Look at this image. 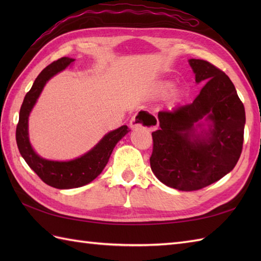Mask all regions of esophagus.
Masks as SVG:
<instances>
[{"instance_id": "esophagus-1", "label": "esophagus", "mask_w": 261, "mask_h": 261, "mask_svg": "<svg viewBox=\"0 0 261 261\" xmlns=\"http://www.w3.org/2000/svg\"><path fill=\"white\" fill-rule=\"evenodd\" d=\"M152 125H151V122L150 121H145L139 118V115L136 114L131 118L130 120V127L131 129H139V127H148V129H150Z\"/></svg>"}]
</instances>
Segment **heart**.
Masks as SVG:
<instances>
[{"label": "heart", "mask_w": 261, "mask_h": 261, "mask_svg": "<svg viewBox=\"0 0 261 261\" xmlns=\"http://www.w3.org/2000/svg\"><path fill=\"white\" fill-rule=\"evenodd\" d=\"M169 88H170V84H164V85L162 86V88H160V91H162L163 93H165V92H167V91L169 90ZM176 96H177V94L175 93L174 95H173V97L175 98Z\"/></svg>", "instance_id": "heart-1"}]
</instances>
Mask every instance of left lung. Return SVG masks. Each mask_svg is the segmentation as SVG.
Wrapping results in <instances>:
<instances>
[{
	"label": "left lung",
	"mask_w": 261,
	"mask_h": 261,
	"mask_svg": "<svg viewBox=\"0 0 261 261\" xmlns=\"http://www.w3.org/2000/svg\"><path fill=\"white\" fill-rule=\"evenodd\" d=\"M188 63L204 86L193 103L158 113L160 127L151 135L150 157L154 176L185 192L213 184L234 168L246 123L245 107L229 77L206 60ZM202 118L209 122L208 129L198 133Z\"/></svg>",
	"instance_id": "1"
}]
</instances>
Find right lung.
<instances>
[{"label": "right lung", "mask_w": 261, "mask_h": 261, "mask_svg": "<svg viewBox=\"0 0 261 261\" xmlns=\"http://www.w3.org/2000/svg\"><path fill=\"white\" fill-rule=\"evenodd\" d=\"M75 59L68 57L60 58L48 65L38 75L31 90L25 94L23 103L21 105L19 122L15 132L16 145L25 163L40 177L43 182L59 190L81 187L95 179L107 166L116 143L130 131L126 125H122L119 129L109 132L90 151L69 162L47 160L38 156L35 152L30 145L29 134H28V119H29L31 110L35 107L46 83L54 75L64 70Z\"/></svg>", "instance_id": "add662e5"}]
</instances>
